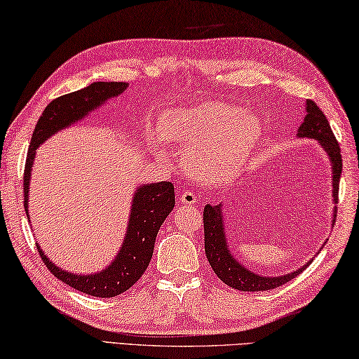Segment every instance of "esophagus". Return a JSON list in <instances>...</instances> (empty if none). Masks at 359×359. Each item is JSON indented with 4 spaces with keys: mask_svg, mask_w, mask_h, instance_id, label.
I'll list each match as a JSON object with an SVG mask.
<instances>
[{
    "mask_svg": "<svg viewBox=\"0 0 359 359\" xmlns=\"http://www.w3.org/2000/svg\"><path fill=\"white\" fill-rule=\"evenodd\" d=\"M180 201L182 203V205L194 206V205H197V203H198V197L191 191H184L180 195Z\"/></svg>",
    "mask_w": 359,
    "mask_h": 359,
    "instance_id": "1",
    "label": "esophagus"
}]
</instances>
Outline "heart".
Listing matches in <instances>:
<instances>
[{"mask_svg": "<svg viewBox=\"0 0 359 359\" xmlns=\"http://www.w3.org/2000/svg\"><path fill=\"white\" fill-rule=\"evenodd\" d=\"M162 136L186 148V167L205 181H222L239 170L261 137V121L222 101L168 111Z\"/></svg>", "mask_w": 359, "mask_h": 359, "instance_id": "heart-1", "label": "heart"}]
</instances>
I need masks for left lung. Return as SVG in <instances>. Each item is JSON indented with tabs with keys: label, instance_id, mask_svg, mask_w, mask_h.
<instances>
[{
	"label": "left lung",
	"instance_id": "left-lung-1",
	"mask_svg": "<svg viewBox=\"0 0 359 359\" xmlns=\"http://www.w3.org/2000/svg\"><path fill=\"white\" fill-rule=\"evenodd\" d=\"M300 137L317 139L320 145L325 148L328 156L333 164V197L334 203H337V195H339V180L342 173V156L341 147L337 144L328 120L314 101H306V117L299 130ZM337 212V209L334 214ZM336 219V215H334ZM203 225H205V252L206 258L211 264L214 273L228 285L229 287L243 290V292H258V290H270L273 287L283 286L285 283L295 278L297 275L302 273L306 266L295 270L292 273L273 276V278H266L253 273L252 270L242 267V264L236 261L228 252L225 233H223V220L220 206L206 205L203 209ZM311 262V261H309Z\"/></svg>",
	"mask_w": 359,
	"mask_h": 359
}]
</instances>
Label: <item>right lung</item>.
I'll list each match as a JSON object with an SVG mask.
<instances>
[{"label": "right lung", "mask_w": 359, "mask_h": 359, "mask_svg": "<svg viewBox=\"0 0 359 359\" xmlns=\"http://www.w3.org/2000/svg\"><path fill=\"white\" fill-rule=\"evenodd\" d=\"M128 87L126 83H93L84 89L57 97L45 107L36 128H34L28 156H26L25 175H23V194L25 211L28 212V187L31 178L32 161L36 156L37 147L53 136L54 133L72 125L73 121L83 118L87 112L103 104L107 98L120 95ZM175 206V189L168 181L154 182L139 187L136 197L133 200V209L130 215L126 238L109 267L95 275H74L64 272L62 269L54 266L37 245L40 258L46 269L65 283L67 286L84 292L87 295L111 299L123 294L140 280V276L151 261L154 241L165 217L172 212Z\"/></svg>", "instance_id": "right-lung-1"}]
</instances>
